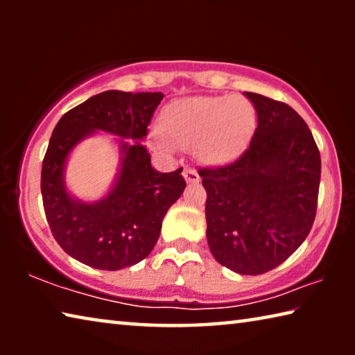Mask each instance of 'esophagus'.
Wrapping results in <instances>:
<instances>
[{
    "label": "esophagus",
    "instance_id": "esophagus-1",
    "mask_svg": "<svg viewBox=\"0 0 355 355\" xmlns=\"http://www.w3.org/2000/svg\"><path fill=\"white\" fill-rule=\"evenodd\" d=\"M183 177H184L186 183H188V184H197V183L200 182V175H199V173H197V171L192 169V167H188V166L184 167Z\"/></svg>",
    "mask_w": 355,
    "mask_h": 355
}]
</instances>
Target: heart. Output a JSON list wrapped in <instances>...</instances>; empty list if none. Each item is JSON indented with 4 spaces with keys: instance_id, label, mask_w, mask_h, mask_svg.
Here are the masks:
<instances>
[{
    "instance_id": "b5f03b06",
    "label": "heart",
    "mask_w": 355,
    "mask_h": 355,
    "mask_svg": "<svg viewBox=\"0 0 355 355\" xmlns=\"http://www.w3.org/2000/svg\"><path fill=\"white\" fill-rule=\"evenodd\" d=\"M255 107L244 97H191L164 111L163 130L152 131V142L163 152L192 147L207 163L232 158L255 125Z\"/></svg>"
}]
</instances>
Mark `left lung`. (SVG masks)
I'll use <instances>...</instances> for the list:
<instances>
[{
  "label": "left lung",
  "mask_w": 355,
  "mask_h": 355,
  "mask_svg": "<svg viewBox=\"0 0 355 355\" xmlns=\"http://www.w3.org/2000/svg\"><path fill=\"white\" fill-rule=\"evenodd\" d=\"M257 111L249 147L230 164L199 171L207 239L216 261L243 275L277 268L313 225L321 156L307 123L282 101L244 92Z\"/></svg>",
  "instance_id": "left-lung-1"
}]
</instances>
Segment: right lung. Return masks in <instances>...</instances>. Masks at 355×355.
<instances>
[{"label":"right lung","mask_w":355,"mask_h":355,"mask_svg":"<svg viewBox=\"0 0 355 355\" xmlns=\"http://www.w3.org/2000/svg\"><path fill=\"white\" fill-rule=\"evenodd\" d=\"M163 97L161 92H101L65 112L53 130L40 178L45 216L58 244L87 266L119 271L142 261L158 241L167 209L183 194L182 167L159 173L142 146ZM95 130L121 137V169L105 199L87 204L68 194L63 169L76 144Z\"/></svg>","instance_id":"obj_1"}]
</instances>
